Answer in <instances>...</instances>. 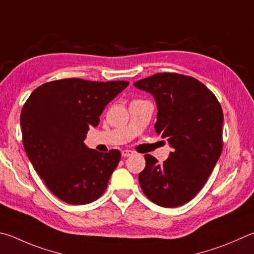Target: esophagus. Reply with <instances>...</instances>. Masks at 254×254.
<instances>
[{
  "instance_id": "esophagus-1",
  "label": "esophagus",
  "mask_w": 254,
  "mask_h": 254,
  "mask_svg": "<svg viewBox=\"0 0 254 254\" xmlns=\"http://www.w3.org/2000/svg\"><path fill=\"white\" fill-rule=\"evenodd\" d=\"M122 156H124V158H127V156H131L133 155V151L131 150H122Z\"/></svg>"
}]
</instances>
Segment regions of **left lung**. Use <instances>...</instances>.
Masks as SVG:
<instances>
[{"mask_svg": "<svg viewBox=\"0 0 254 254\" xmlns=\"http://www.w3.org/2000/svg\"><path fill=\"white\" fill-rule=\"evenodd\" d=\"M133 85L153 95L155 132L173 149L161 164L144 155L142 191L160 206L186 204L204 187L222 152V108L203 83L178 73H158Z\"/></svg>", "mask_w": 254, "mask_h": 254, "instance_id": "left-lung-1", "label": "left lung"}]
</instances>
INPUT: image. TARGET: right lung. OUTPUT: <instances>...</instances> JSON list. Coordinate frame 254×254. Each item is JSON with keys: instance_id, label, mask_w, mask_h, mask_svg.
<instances>
[{"instance_id": "obj_1", "label": "right lung", "mask_w": 254, "mask_h": 254, "mask_svg": "<svg viewBox=\"0 0 254 254\" xmlns=\"http://www.w3.org/2000/svg\"><path fill=\"white\" fill-rule=\"evenodd\" d=\"M127 81L64 79L35 89L21 113L23 144L49 190L68 204H87L103 194L121 152L108 153L84 143L104 108Z\"/></svg>"}]
</instances>
